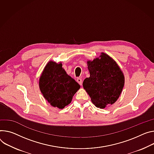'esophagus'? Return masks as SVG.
<instances>
[{
  "mask_svg": "<svg viewBox=\"0 0 154 154\" xmlns=\"http://www.w3.org/2000/svg\"><path fill=\"white\" fill-rule=\"evenodd\" d=\"M77 83H79V84L80 86L82 85V79L78 78V79H77Z\"/></svg>",
  "mask_w": 154,
  "mask_h": 154,
  "instance_id": "obj_1",
  "label": "esophagus"
}]
</instances>
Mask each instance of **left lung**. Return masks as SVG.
I'll list each match as a JSON object with an SVG mask.
<instances>
[{"label":"left lung","mask_w":154,"mask_h":154,"mask_svg":"<svg viewBox=\"0 0 154 154\" xmlns=\"http://www.w3.org/2000/svg\"><path fill=\"white\" fill-rule=\"evenodd\" d=\"M100 58L88 61L90 77L83 82V87L97 107L104 109L118 100L123 90L125 77L116 62L102 53Z\"/></svg>","instance_id":"left-lung-1"}]
</instances>
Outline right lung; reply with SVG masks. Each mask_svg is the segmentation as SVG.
Here are the masks:
<instances>
[{"label":"right lung","instance_id":"1","mask_svg":"<svg viewBox=\"0 0 154 154\" xmlns=\"http://www.w3.org/2000/svg\"><path fill=\"white\" fill-rule=\"evenodd\" d=\"M39 87L51 106L62 109L71 103L80 86L66 74L61 63L50 61L40 77Z\"/></svg>","mask_w":154,"mask_h":154}]
</instances>
